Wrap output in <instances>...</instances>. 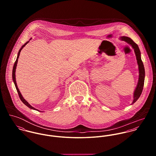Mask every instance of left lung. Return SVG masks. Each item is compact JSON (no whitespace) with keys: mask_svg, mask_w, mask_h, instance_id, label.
Segmentation results:
<instances>
[{"mask_svg":"<svg viewBox=\"0 0 156 156\" xmlns=\"http://www.w3.org/2000/svg\"><path fill=\"white\" fill-rule=\"evenodd\" d=\"M121 40L122 41H125L129 44L131 45V46L133 48L134 51L136 56V60L138 64V67H139V80H138V83H137L136 88L134 92V99L132 103V104H133L139 98L143 90L144 85V80H145V69L140 58V51L137 44H136L131 38L127 37H121Z\"/></svg>","mask_w":156,"mask_h":156,"instance_id":"left-lung-1","label":"left lung"}]
</instances>
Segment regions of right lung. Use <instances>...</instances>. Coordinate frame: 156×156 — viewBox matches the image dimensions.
Here are the masks:
<instances>
[{
    "instance_id": "obj_1",
    "label": "right lung",
    "mask_w": 156,
    "mask_h": 156,
    "mask_svg": "<svg viewBox=\"0 0 156 156\" xmlns=\"http://www.w3.org/2000/svg\"><path fill=\"white\" fill-rule=\"evenodd\" d=\"M29 43V41H27V42H26L23 45L22 47V48L20 49V50H19V53H18V55H17V59H16V62H15V63H14V67H13V69H12V79H13V81H14V84H15V86H16V89H17V92H18V94H19V97H20V100H21V101H22L23 103L26 105V106H27L28 108H30L31 109H34V110H36V111H37V109H36L35 108H33L32 106H30L28 103H27V101H26L24 99V98L23 97L22 95V94H21V93H20V90H19V89L18 88V87H17V83H16V67H17V62H18V58H19V56H20V51H21V50H22L23 48L27 44V43Z\"/></svg>"
}]
</instances>
